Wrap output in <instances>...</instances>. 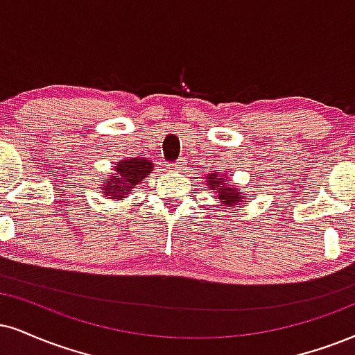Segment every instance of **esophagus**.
Listing matches in <instances>:
<instances>
[{"mask_svg": "<svg viewBox=\"0 0 355 355\" xmlns=\"http://www.w3.org/2000/svg\"><path fill=\"white\" fill-rule=\"evenodd\" d=\"M184 164H186V159H179L176 163L171 164V169H181Z\"/></svg>", "mask_w": 355, "mask_h": 355, "instance_id": "1", "label": "esophagus"}]
</instances>
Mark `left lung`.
<instances>
[{"label":"left lung","mask_w":355,"mask_h":355,"mask_svg":"<svg viewBox=\"0 0 355 355\" xmlns=\"http://www.w3.org/2000/svg\"><path fill=\"white\" fill-rule=\"evenodd\" d=\"M229 174H217V173H211L205 176V182H207L209 191L216 192L217 196L214 198L220 200L225 207H235V205H240L243 202H247V194L240 191V187L237 184H230L227 181Z\"/></svg>","instance_id":"8db88e82"}]
</instances>
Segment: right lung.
<instances>
[{"label": "right lung", "mask_w": 355, "mask_h": 355, "mask_svg": "<svg viewBox=\"0 0 355 355\" xmlns=\"http://www.w3.org/2000/svg\"><path fill=\"white\" fill-rule=\"evenodd\" d=\"M153 168H155V164L146 157H130V159L118 161L113 168L115 173H112L110 179L103 182L100 192L107 199L123 200L128 198L133 187H137L144 178L150 176Z\"/></svg>", "instance_id": "obj_1"}]
</instances>
